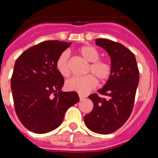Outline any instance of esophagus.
Instances as JSON below:
<instances>
[{
  "mask_svg": "<svg viewBox=\"0 0 158 158\" xmlns=\"http://www.w3.org/2000/svg\"><path fill=\"white\" fill-rule=\"evenodd\" d=\"M79 97L80 100H84V99L86 98V96H85V95H83V94H79Z\"/></svg>",
  "mask_w": 158,
  "mask_h": 158,
  "instance_id": "esophagus-1",
  "label": "esophagus"
}]
</instances>
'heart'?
Instances as JSON below:
<instances>
[{
    "instance_id": "1",
    "label": "heart",
    "mask_w": 158,
    "mask_h": 158,
    "mask_svg": "<svg viewBox=\"0 0 158 158\" xmlns=\"http://www.w3.org/2000/svg\"><path fill=\"white\" fill-rule=\"evenodd\" d=\"M78 52L84 60L89 62L85 71L86 74H89L67 80L65 88L69 91L87 94L97 87L98 81L96 79H98L101 82H105L110 78L112 67L109 61L100 59L99 51L93 46H83L78 49ZM56 68L58 73L63 77L67 78L70 75L69 53L67 52H62L58 56L56 61Z\"/></svg>"
}]
</instances>
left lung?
<instances>
[{"mask_svg": "<svg viewBox=\"0 0 158 158\" xmlns=\"http://www.w3.org/2000/svg\"><path fill=\"white\" fill-rule=\"evenodd\" d=\"M96 44L110 56L112 71L110 78L98 94L89 98L94 108L84 116V123L93 132L108 135L122 126L129 119L135 103L139 81V71L134 53L119 43L98 38Z\"/></svg>", "mask_w": 158, "mask_h": 158, "instance_id": "obj_1", "label": "left lung"}]
</instances>
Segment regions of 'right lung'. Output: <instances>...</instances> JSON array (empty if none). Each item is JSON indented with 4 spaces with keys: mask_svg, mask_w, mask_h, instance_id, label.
<instances>
[{
    "mask_svg": "<svg viewBox=\"0 0 158 158\" xmlns=\"http://www.w3.org/2000/svg\"><path fill=\"white\" fill-rule=\"evenodd\" d=\"M71 45L45 41L23 52L15 63L10 86L16 115L23 126L36 134L61 125L68 108L79 101L76 92H62L64 78L56 61Z\"/></svg>",
    "mask_w": 158,
    "mask_h": 158,
    "instance_id": "add662e5",
    "label": "right lung"
}]
</instances>
